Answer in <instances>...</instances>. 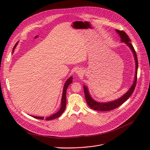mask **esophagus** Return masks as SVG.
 Here are the masks:
<instances>
[{
  "mask_svg": "<svg viewBox=\"0 0 150 150\" xmlns=\"http://www.w3.org/2000/svg\"><path fill=\"white\" fill-rule=\"evenodd\" d=\"M76 74L78 76H81V75H82V74H83V72L81 69H78L76 70Z\"/></svg>",
  "mask_w": 150,
  "mask_h": 150,
  "instance_id": "obj_1",
  "label": "esophagus"
}]
</instances>
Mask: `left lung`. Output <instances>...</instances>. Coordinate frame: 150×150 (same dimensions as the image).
<instances>
[{
    "mask_svg": "<svg viewBox=\"0 0 150 150\" xmlns=\"http://www.w3.org/2000/svg\"><path fill=\"white\" fill-rule=\"evenodd\" d=\"M117 34L120 36V40L122 42H124V43L128 46L132 52V54L134 57V60L135 62V76H134V79L133 81L132 84L131 86L127 90V91L125 93L123 96H122L112 101H105V102H99L96 100H95L91 96L88 88L86 86V85H83V91L85 93V100L88 105L90 108L94 110H98V111H109L112 110L115 108H117V107L122 104L125 101H126L128 98L130 97V96L133 93L135 87L136 86V83L137 80V72H138V59L137 56L136 54V52L135 51V49L131 43V40L128 35L123 31L115 30Z\"/></svg>",
    "mask_w": 150,
    "mask_h": 150,
    "instance_id": "obj_1",
    "label": "left lung"
}]
</instances>
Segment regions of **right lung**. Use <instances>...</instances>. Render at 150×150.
<instances>
[{
    "label": "right lung",
    "mask_w": 150,
    "mask_h": 150,
    "mask_svg": "<svg viewBox=\"0 0 150 150\" xmlns=\"http://www.w3.org/2000/svg\"><path fill=\"white\" fill-rule=\"evenodd\" d=\"M18 44V41L15 44V46L13 48V51L12 52L13 53L14 50L16 47V46H17V45ZM72 79L73 77L72 76H71L65 82V84L63 85V92H62V99H61V106L60 109L58 110V112H57L56 113H55L54 114L47 117L46 118H45V117L42 116H32L33 117L38 119H41V120H43L44 119H45L47 120H52V119H54L56 118L59 117L63 112L65 111V109L66 108V105H67V90L68 88V87L69 85L72 82Z\"/></svg>",
    "instance_id": "right-lung-1"
}]
</instances>
